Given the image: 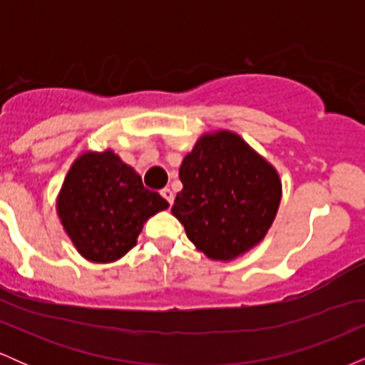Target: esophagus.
<instances>
[{
  "mask_svg": "<svg viewBox=\"0 0 365 365\" xmlns=\"http://www.w3.org/2000/svg\"><path fill=\"white\" fill-rule=\"evenodd\" d=\"M161 195L165 197L166 200H168L170 206H171V204H173V200H175V194H173V192H171V188H163V190H161Z\"/></svg>",
  "mask_w": 365,
  "mask_h": 365,
  "instance_id": "1",
  "label": "esophagus"
}]
</instances>
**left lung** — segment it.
I'll return each mask as SVG.
<instances>
[{
    "label": "left lung",
    "instance_id": "obj_1",
    "mask_svg": "<svg viewBox=\"0 0 365 365\" xmlns=\"http://www.w3.org/2000/svg\"><path fill=\"white\" fill-rule=\"evenodd\" d=\"M180 180L171 212L197 250L215 261L254 249L282 200L278 171L230 130L204 133L183 158Z\"/></svg>",
    "mask_w": 365,
    "mask_h": 365
}]
</instances>
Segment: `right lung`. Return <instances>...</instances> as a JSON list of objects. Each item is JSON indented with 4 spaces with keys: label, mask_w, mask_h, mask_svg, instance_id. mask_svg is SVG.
I'll return each mask as SVG.
<instances>
[{
    "label": "right lung",
    "mask_w": 365,
    "mask_h": 365,
    "mask_svg": "<svg viewBox=\"0 0 365 365\" xmlns=\"http://www.w3.org/2000/svg\"><path fill=\"white\" fill-rule=\"evenodd\" d=\"M168 206L111 149L75 159L56 200L66 235L92 262L123 257L135 247L145 221Z\"/></svg>",
    "instance_id": "add662e5"
}]
</instances>
